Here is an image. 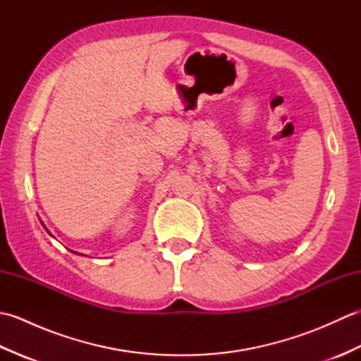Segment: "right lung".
<instances>
[{"label":"right lung","mask_w":361,"mask_h":361,"mask_svg":"<svg viewBox=\"0 0 361 361\" xmlns=\"http://www.w3.org/2000/svg\"><path fill=\"white\" fill-rule=\"evenodd\" d=\"M42 225H43V221H42ZM43 226H44V225H43ZM44 229H46V226H44ZM46 231H48V229H46ZM48 233H49V231H48ZM49 234H51V233H49ZM51 235H52V234H51ZM70 251L74 252V255H79V252H75V251H73V250H70Z\"/></svg>","instance_id":"add662e5"}]
</instances>
